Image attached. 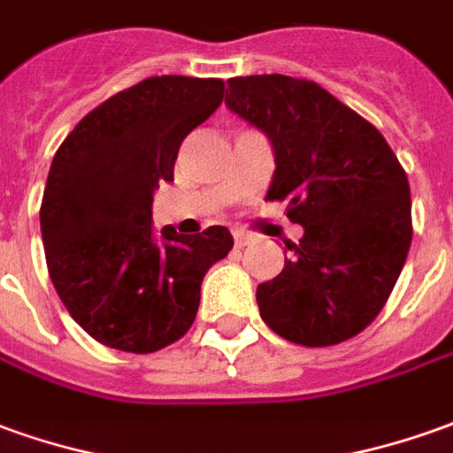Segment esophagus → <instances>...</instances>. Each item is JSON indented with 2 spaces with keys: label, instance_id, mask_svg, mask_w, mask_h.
I'll return each instance as SVG.
<instances>
[{
  "label": "esophagus",
  "instance_id": "34e87169",
  "mask_svg": "<svg viewBox=\"0 0 453 453\" xmlns=\"http://www.w3.org/2000/svg\"><path fill=\"white\" fill-rule=\"evenodd\" d=\"M254 242V236L246 232H234V244H236V249H244V246H249Z\"/></svg>",
  "mask_w": 453,
  "mask_h": 453
}]
</instances>
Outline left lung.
Segmentation results:
<instances>
[{"mask_svg": "<svg viewBox=\"0 0 453 453\" xmlns=\"http://www.w3.org/2000/svg\"><path fill=\"white\" fill-rule=\"evenodd\" d=\"M226 105L276 152L268 202L303 239L261 283V318L280 338L326 348L355 338L388 303L411 244L410 180L388 140L316 81L229 78Z\"/></svg>", "mask_w": 453, "mask_h": 453, "instance_id": "obj_1", "label": "left lung"}]
</instances>
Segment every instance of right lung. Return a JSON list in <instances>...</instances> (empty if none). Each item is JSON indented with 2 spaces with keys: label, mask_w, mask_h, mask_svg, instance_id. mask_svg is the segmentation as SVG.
I'll return each mask as SVG.
<instances>
[{
  "label": "right lung",
  "mask_w": 453,
  "mask_h": 453,
  "mask_svg": "<svg viewBox=\"0 0 453 453\" xmlns=\"http://www.w3.org/2000/svg\"><path fill=\"white\" fill-rule=\"evenodd\" d=\"M221 101V78H145L56 150L39 211L46 266L71 318L108 348L145 355L182 338L204 273L232 251L226 226L152 234V192L173 182L182 140Z\"/></svg>",
  "instance_id": "obj_1"
}]
</instances>
